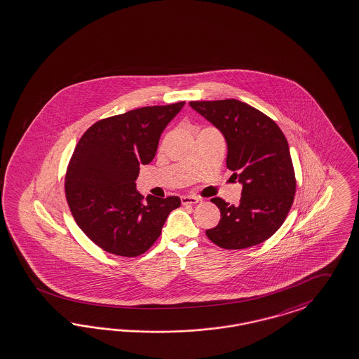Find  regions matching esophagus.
<instances>
[{
  "label": "esophagus",
  "mask_w": 359,
  "mask_h": 359,
  "mask_svg": "<svg viewBox=\"0 0 359 359\" xmlns=\"http://www.w3.org/2000/svg\"><path fill=\"white\" fill-rule=\"evenodd\" d=\"M199 202V199L197 197H190V196H182L181 197V203L182 205H194Z\"/></svg>",
  "instance_id": "1"
}]
</instances>
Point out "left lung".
Here are the masks:
<instances>
[{
  "mask_svg": "<svg viewBox=\"0 0 359 359\" xmlns=\"http://www.w3.org/2000/svg\"><path fill=\"white\" fill-rule=\"evenodd\" d=\"M227 142L226 168L243 185L237 206L212 198L221 212L208 238L226 250L246 249L270 238L290 212L297 180L289 144L278 125L238 100L191 101Z\"/></svg>",
  "mask_w": 359,
  "mask_h": 359,
  "instance_id": "obj_1",
  "label": "left lung"
}]
</instances>
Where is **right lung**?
Wrapping results in <instances>:
<instances>
[{
    "instance_id": "right-lung-1",
    "label": "right lung",
    "mask_w": 359,
    "mask_h": 359,
    "mask_svg": "<svg viewBox=\"0 0 359 359\" xmlns=\"http://www.w3.org/2000/svg\"><path fill=\"white\" fill-rule=\"evenodd\" d=\"M184 105L140 107L97 121L76 145L65 175L67 205L76 224L102 250L128 258L147 252L168 215L181 206L174 196H147L145 202L135 181Z\"/></svg>"
}]
</instances>
